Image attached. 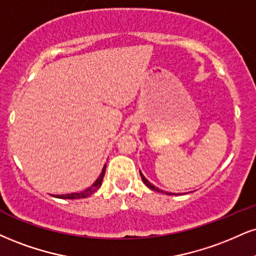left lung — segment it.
<instances>
[{"mask_svg": "<svg viewBox=\"0 0 256 256\" xmlns=\"http://www.w3.org/2000/svg\"><path fill=\"white\" fill-rule=\"evenodd\" d=\"M140 178H142V180H143V182H144V184H146V186H148V187H149V188H150V190H158V192H161V193H164V192H163V190H160V188H158V187H156V186H154V184H150V182H149V181H148V180H146V178H144V175L140 173ZM166 193H167V192H166ZM167 194H169V196H170V193H167Z\"/></svg>", "mask_w": 256, "mask_h": 256, "instance_id": "1", "label": "left lung"}]
</instances>
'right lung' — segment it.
Listing matches in <instances>:
<instances>
[{
  "mask_svg": "<svg viewBox=\"0 0 256 256\" xmlns=\"http://www.w3.org/2000/svg\"><path fill=\"white\" fill-rule=\"evenodd\" d=\"M104 170H106V166H104L102 172H101L100 176L98 178V180L92 184L90 187L87 190H84L83 192L80 193H70V194H62V196H56L57 198H62V199H80V198H87V196H92L93 193L96 192V190L101 187V184H102L104 176Z\"/></svg>",
  "mask_w": 256,
  "mask_h": 256,
  "instance_id": "1",
  "label": "right lung"
}]
</instances>
